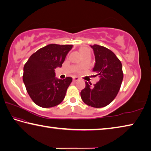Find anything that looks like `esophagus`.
<instances>
[{
    "instance_id": "esophagus-1",
    "label": "esophagus",
    "mask_w": 151,
    "mask_h": 151,
    "mask_svg": "<svg viewBox=\"0 0 151 151\" xmlns=\"http://www.w3.org/2000/svg\"><path fill=\"white\" fill-rule=\"evenodd\" d=\"M78 80H79V78L78 77H73V81L74 82H76V81H77Z\"/></svg>"
}]
</instances>
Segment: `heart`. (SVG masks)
Listing matches in <instances>:
<instances>
[{"label":"heart","mask_w":151,"mask_h":151,"mask_svg":"<svg viewBox=\"0 0 151 151\" xmlns=\"http://www.w3.org/2000/svg\"><path fill=\"white\" fill-rule=\"evenodd\" d=\"M80 53L81 55H82L83 54H85V53H87V52H90V51H89V49L87 47H81V48H80Z\"/></svg>","instance_id":"heart-1"}]
</instances>
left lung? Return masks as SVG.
<instances>
[{"mask_svg":"<svg viewBox=\"0 0 151 151\" xmlns=\"http://www.w3.org/2000/svg\"><path fill=\"white\" fill-rule=\"evenodd\" d=\"M96 63L93 71L100 80L93 86L86 81V88L81 91L83 101L89 106L100 108L107 106L117 96L123 79L122 64L115 54L107 47L94 44Z\"/></svg>","mask_w":151,"mask_h":151,"instance_id":"obj_1","label":"left lung"}]
</instances>
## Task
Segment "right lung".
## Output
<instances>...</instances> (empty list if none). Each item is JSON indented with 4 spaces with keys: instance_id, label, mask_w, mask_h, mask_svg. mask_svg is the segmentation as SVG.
I'll use <instances>...</instances> for the list:
<instances>
[{
    "instance_id": "right-lung-1",
    "label": "right lung",
    "mask_w": 151,
    "mask_h": 151,
    "mask_svg": "<svg viewBox=\"0 0 151 151\" xmlns=\"http://www.w3.org/2000/svg\"><path fill=\"white\" fill-rule=\"evenodd\" d=\"M72 45L48 44L34 53L24 66L23 81L32 101L44 108L59 105L65 96L72 78H55Z\"/></svg>"
}]
</instances>
